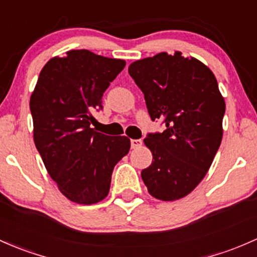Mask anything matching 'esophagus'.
Segmentation results:
<instances>
[{"mask_svg": "<svg viewBox=\"0 0 257 257\" xmlns=\"http://www.w3.org/2000/svg\"><path fill=\"white\" fill-rule=\"evenodd\" d=\"M142 146V140H131V148L132 150H136Z\"/></svg>", "mask_w": 257, "mask_h": 257, "instance_id": "34e87169", "label": "esophagus"}]
</instances>
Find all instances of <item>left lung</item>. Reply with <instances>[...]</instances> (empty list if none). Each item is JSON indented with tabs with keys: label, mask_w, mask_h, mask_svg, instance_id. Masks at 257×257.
<instances>
[{
	"label": "left lung",
	"mask_w": 257,
	"mask_h": 257,
	"mask_svg": "<svg viewBox=\"0 0 257 257\" xmlns=\"http://www.w3.org/2000/svg\"><path fill=\"white\" fill-rule=\"evenodd\" d=\"M128 73L145 94L152 120L163 118L167 126L145 139L153 161L142 180L153 197L179 200L205 178L222 142L225 103L217 79L180 51L139 60Z\"/></svg>",
	"instance_id": "obj_1"
}]
</instances>
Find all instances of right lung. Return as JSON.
<instances>
[{"instance_id":"1","label":"right lung","mask_w":257,"mask_h":257,"mask_svg":"<svg viewBox=\"0 0 257 257\" xmlns=\"http://www.w3.org/2000/svg\"><path fill=\"white\" fill-rule=\"evenodd\" d=\"M123 60L71 50L43 67L30 96L34 142L46 170L68 200L92 205L109 194L114 167L130 151L126 136L94 131L93 111L125 67Z\"/></svg>"}]
</instances>
